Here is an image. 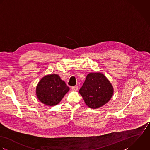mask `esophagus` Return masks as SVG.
Segmentation results:
<instances>
[{
	"mask_svg": "<svg viewBox=\"0 0 150 150\" xmlns=\"http://www.w3.org/2000/svg\"><path fill=\"white\" fill-rule=\"evenodd\" d=\"M71 88H72V90L73 91H76L78 89V86H72Z\"/></svg>",
	"mask_w": 150,
	"mask_h": 150,
	"instance_id": "1",
	"label": "esophagus"
}]
</instances>
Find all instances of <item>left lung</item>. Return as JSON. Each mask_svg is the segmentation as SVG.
<instances>
[{
  "mask_svg": "<svg viewBox=\"0 0 150 150\" xmlns=\"http://www.w3.org/2000/svg\"><path fill=\"white\" fill-rule=\"evenodd\" d=\"M79 93L89 108L96 109L110 100L114 94V88L103 74L90 72L88 74Z\"/></svg>",
  "mask_w": 150,
  "mask_h": 150,
  "instance_id": "obj_1",
  "label": "left lung"
}]
</instances>
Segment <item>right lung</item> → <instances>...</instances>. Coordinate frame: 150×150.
<instances>
[{
	"label": "right lung",
	"mask_w": 150,
	"mask_h": 150,
	"mask_svg": "<svg viewBox=\"0 0 150 150\" xmlns=\"http://www.w3.org/2000/svg\"><path fill=\"white\" fill-rule=\"evenodd\" d=\"M69 90L65 82L57 74H49L43 77L36 88L38 100L48 106L58 104Z\"/></svg>",
	"instance_id": "add662e5"
}]
</instances>
